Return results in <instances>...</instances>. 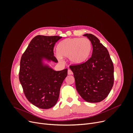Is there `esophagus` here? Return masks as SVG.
I'll use <instances>...</instances> for the list:
<instances>
[{"instance_id":"esophagus-1","label":"esophagus","mask_w":133,"mask_h":133,"mask_svg":"<svg viewBox=\"0 0 133 133\" xmlns=\"http://www.w3.org/2000/svg\"><path fill=\"white\" fill-rule=\"evenodd\" d=\"M73 74V72H72V71L70 70V69H69L68 71V75H71Z\"/></svg>"}]
</instances>
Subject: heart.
<instances>
[{
	"label": "heart",
	"mask_w": 133,
	"mask_h": 133,
	"mask_svg": "<svg viewBox=\"0 0 133 133\" xmlns=\"http://www.w3.org/2000/svg\"><path fill=\"white\" fill-rule=\"evenodd\" d=\"M91 43L87 38H67L60 42L57 48V58L68 57L74 64H79L86 61L91 50Z\"/></svg>",
	"instance_id": "obj_1"
}]
</instances>
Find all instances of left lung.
<instances>
[{
  "instance_id": "8db88e82",
  "label": "left lung",
  "mask_w": 133,
  "mask_h": 133,
  "mask_svg": "<svg viewBox=\"0 0 133 133\" xmlns=\"http://www.w3.org/2000/svg\"><path fill=\"white\" fill-rule=\"evenodd\" d=\"M92 46L91 57L84 63L70 66L76 89L87 102H102L114 84V66L107 48L95 35L85 34Z\"/></svg>"
}]
</instances>
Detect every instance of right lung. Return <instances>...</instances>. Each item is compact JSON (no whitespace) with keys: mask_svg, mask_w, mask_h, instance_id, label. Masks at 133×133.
<instances>
[{"mask_svg":"<svg viewBox=\"0 0 133 133\" xmlns=\"http://www.w3.org/2000/svg\"><path fill=\"white\" fill-rule=\"evenodd\" d=\"M62 37L37 35L31 40L22 56L19 80L26 99L39 108H51L57 103L60 89L68 75V69L54 70L57 63L53 48Z\"/></svg>","mask_w":133,"mask_h":133,"instance_id":"right-lung-1","label":"right lung"}]
</instances>
